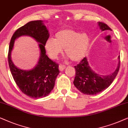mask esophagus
<instances>
[{
	"label": "esophagus",
	"mask_w": 128,
	"mask_h": 128,
	"mask_svg": "<svg viewBox=\"0 0 128 128\" xmlns=\"http://www.w3.org/2000/svg\"><path fill=\"white\" fill-rule=\"evenodd\" d=\"M65 68H66V66L64 65H62V64L59 65V70L60 71H62Z\"/></svg>",
	"instance_id": "obj_1"
}]
</instances>
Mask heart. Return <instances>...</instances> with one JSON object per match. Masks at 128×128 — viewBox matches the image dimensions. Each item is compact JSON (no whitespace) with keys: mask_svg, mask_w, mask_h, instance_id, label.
Listing matches in <instances>:
<instances>
[{"mask_svg":"<svg viewBox=\"0 0 128 128\" xmlns=\"http://www.w3.org/2000/svg\"><path fill=\"white\" fill-rule=\"evenodd\" d=\"M90 42V38L86 34L67 28L58 32L54 39L47 40L45 48L49 57L52 59L56 58L64 48L66 56L73 61H78L86 54Z\"/></svg>","mask_w":128,"mask_h":128,"instance_id":"obj_1","label":"heart"}]
</instances>
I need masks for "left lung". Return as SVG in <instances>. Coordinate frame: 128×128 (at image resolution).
Instances as JSON below:
<instances>
[{"instance_id":"obj_1","label":"left lung","mask_w":128,"mask_h":128,"mask_svg":"<svg viewBox=\"0 0 128 128\" xmlns=\"http://www.w3.org/2000/svg\"><path fill=\"white\" fill-rule=\"evenodd\" d=\"M98 26L101 31L111 30L106 24L98 22ZM120 66V56H118V65L114 72L108 75H101L92 70L87 58L84 57L77 66H75L76 76L74 85L82 93L86 95H95L104 91L115 79L118 73Z\"/></svg>"}]
</instances>
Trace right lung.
Masks as SVG:
<instances>
[{
    "label": "right lung",
    "instance_id": "right-lung-1",
    "mask_svg": "<svg viewBox=\"0 0 128 128\" xmlns=\"http://www.w3.org/2000/svg\"><path fill=\"white\" fill-rule=\"evenodd\" d=\"M23 35L31 36L38 42L40 57L35 67L29 70L17 68L11 60V54L15 40ZM50 36L48 30L42 20L28 22L18 28L12 37L9 44L8 62L13 79L22 92L32 98L48 96L53 89L59 74L58 65L46 54L45 44Z\"/></svg>",
    "mask_w": 128,
    "mask_h": 128
}]
</instances>
